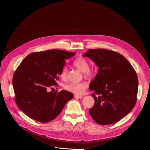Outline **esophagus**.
<instances>
[{"instance_id": "esophagus-1", "label": "esophagus", "mask_w": 150, "mask_h": 150, "mask_svg": "<svg viewBox=\"0 0 150 150\" xmlns=\"http://www.w3.org/2000/svg\"><path fill=\"white\" fill-rule=\"evenodd\" d=\"M75 97L76 98H83L82 96H78V95H75Z\"/></svg>"}]
</instances>
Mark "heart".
I'll return each instance as SVG.
<instances>
[{
  "label": "heart",
  "instance_id": "heart-1",
  "mask_svg": "<svg viewBox=\"0 0 150 150\" xmlns=\"http://www.w3.org/2000/svg\"><path fill=\"white\" fill-rule=\"evenodd\" d=\"M72 65L79 71L83 72V76L85 78H90L92 77L94 74V69L88 67V61L82 57H78L76 58L74 60ZM67 74L68 69L66 67H64L61 69L59 76L62 80L65 81L67 79ZM87 88V84L83 82L71 83L65 87V90L67 91L78 96L83 94Z\"/></svg>",
  "mask_w": 150,
  "mask_h": 150
}]
</instances>
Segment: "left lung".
Masks as SVG:
<instances>
[{"label": "left lung", "instance_id": "1", "mask_svg": "<svg viewBox=\"0 0 150 150\" xmlns=\"http://www.w3.org/2000/svg\"><path fill=\"white\" fill-rule=\"evenodd\" d=\"M84 57L99 68L89 88L95 103L90 115L98 124L115 123L129 113L137 102L138 79L131 63L121 54L107 49H89Z\"/></svg>", "mask_w": 150, "mask_h": 150}]
</instances>
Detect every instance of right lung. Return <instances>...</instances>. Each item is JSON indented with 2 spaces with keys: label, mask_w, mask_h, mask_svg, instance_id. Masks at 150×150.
<instances>
[{
  "label": "right lung",
  "mask_w": 150,
  "mask_h": 150,
  "mask_svg": "<svg viewBox=\"0 0 150 150\" xmlns=\"http://www.w3.org/2000/svg\"><path fill=\"white\" fill-rule=\"evenodd\" d=\"M75 53L52 49L28 54L15 71L12 84L15 101L27 116L46 123L56 118L66 103L74 97L68 91L49 92L57 84L66 60Z\"/></svg>",
  "instance_id": "right-lung-1"
}]
</instances>
